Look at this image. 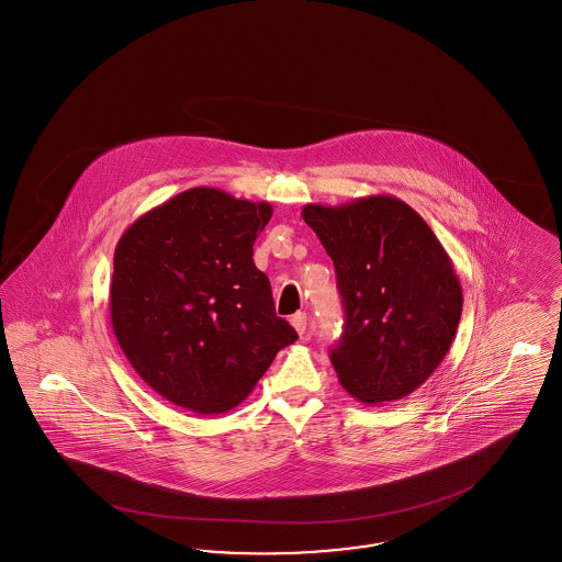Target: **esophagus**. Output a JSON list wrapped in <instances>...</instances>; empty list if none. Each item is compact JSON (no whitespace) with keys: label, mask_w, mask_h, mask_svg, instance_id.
<instances>
[{"label":"esophagus","mask_w":562,"mask_h":562,"mask_svg":"<svg viewBox=\"0 0 562 562\" xmlns=\"http://www.w3.org/2000/svg\"><path fill=\"white\" fill-rule=\"evenodd\" d=\"M290 324H292V327L296 329V334H299V336H303L306 331V313H301V311H299V313H294V315L290 317Z\"/></svg>","instance_id":"34e87169"}]
</instances>
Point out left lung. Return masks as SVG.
<instances>
[{
  "label": "left lung",
  "mask_w": 562,
  "mask_h": 562,
  "mask_svg": "<svg viewBox=\"0 0 562 562\" xmlns=\"http://www.w3.org/2000/svg\"><path fill=\"white\" fill-rule=\"evenodd\" d=\"M303 221L331 257L344 334L331 364L346 392L385 404L418 390L460 325V278L439 238L393 195L306 204Z\"/></svg>",
  "instance_id": "8db88e82"
}]
</instances>
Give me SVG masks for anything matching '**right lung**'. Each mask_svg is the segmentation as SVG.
Listing matches in <instances>:
<instances>
[{"label":"right lung","mask_w":562,"mask_h":562,"mask_svg":"<svg viewBox=\"0 0 562 562\" xmlns=\"http://www.w3.org/2000/svg\"><path fill=\"white\" fill-rule=\"evenodd\" d=\"M268 202L193 188L139 216L115 247L111 325L154 392L195 414H222L254 392L296 340L254 261Z\"/></svg>","instance_id":"1"}]
</instances>
